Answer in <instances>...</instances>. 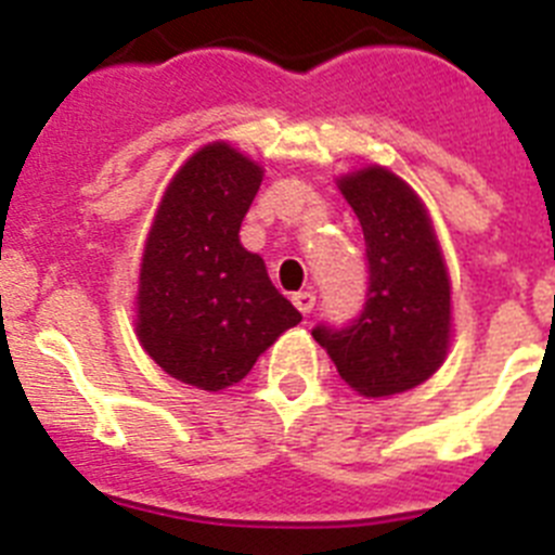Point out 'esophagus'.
Listing matches in <instances>:
<instances>
[{
  "mask_svg": "<svg viewBox=\"0 0 555 555\" xmlns=\"http://www.w3.org/2000/svg\"><path fill=\"white\" fill-rule=\"evenodd\" d=\"M292 302H294V308L302 313V317H308V313L313 311V306H317V294H313V292H297L292 297Z\"/></svg>",
  "mask_w": 555,
  "mask_h": 555,
  "instance_id": "34e87169",
  "label": "esophagus"
}]
</instances>
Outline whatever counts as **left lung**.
Wrapping results in <instances>:
<instances>
[{
	"label": "left lung",
	"instance_id": "1",
	"mask_svg": "<svg viewBox=\"0 0 555 555\" xmlns=\"http://www.w3.org/2000/svg\"><path fill=\"white\" fill-rule=\"evenodd\" d=\"M366 242V302L345 327L317 325L313 338L341 380L364 397H389L428 380L450 341V281L423 203L389 169L341 180Z\"/></svg>",
	"mask_w": 555,
	"mask_h": 555
}]
</instances>
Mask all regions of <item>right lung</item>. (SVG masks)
<instances>
[{"label": "right lung", "instance_id": "obj_1", "mask_svg": "<svg viewBox=\"0 0 555 555\" xmlns=\"http://www.w3.org/2000/svg\"><path fill=\"white\" fill-rule=\"evenodd\" d=\"M261 166L228 144L191 155L166 189L139 278V338L171 377L205 391L238 384L300 311L238 242Z\"/></svg>", "mask_w": 555, "mask_h": 555}]
</instances>
